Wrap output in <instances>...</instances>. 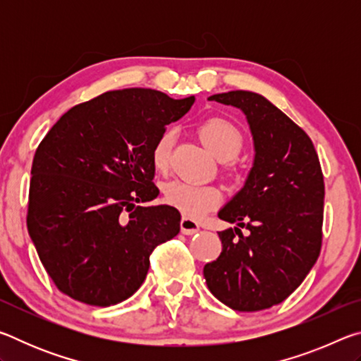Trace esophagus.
<instances>
[{
  "mask_svg": "<svg viewBox=\"0 0 361 361\" xmlns=\"http://www.w3.org/2000/svg\"><path fill=\"white\" fill-rule=\"evenodd\" d=\"M180 228H181V232H183V234H186V235L197 234V232L200 231V226H199V223L195 221V219L189 218V216H183V218H181Z\"/></svg>",
  "mask_w": 361,
  "mask_h": 361,
  "instance_id": "1",
  "label": "esophagus"
}]
</instances>
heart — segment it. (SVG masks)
I'll return each mask as SVG.
<instances>
[{
  "label": "heart",
  "instance_id": "b5f03b06",
  "mask_svg": "<svg viewBox=\"0 0 361 361\" xmlns=\"http://www.w3.org/2000/svg\"><path fill=\"white\" fill-rule=\"evenodd\" d=\"M200 138L207 148L219 161H231L242 148V135L229 121L213 118L205 121L199 129ZM173 130H166L156 140L152 148V164L157 170H166L169 166L170 151L173 145ZM166 199L188 216H200L216 207L221 194L213 186H199L185 181H172L166 186Z\"/></svg>",
  "mask_w": 361,
  "mask_h": 361
}]
</instances>
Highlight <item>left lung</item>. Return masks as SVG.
<instances>
[{"mask_svg":"<svg viewBox=\"0 0 361 361\" xmlns=\"http://www.w3.org/2000/svg\"><path fill=\"white\" fill-rule=\"evenodd\" d=\"M209 100L245 114L255 156L243 186L218 212L235 226L218 232L221 255L207 262L204 277L228 307L255 312L288 298L319 258L323 173L312 140L266 97L231 90Z\"/></svg>","mask_w":361,"mask_h":361,"instance_id":"left-lung-1","label":"left lung"}]
</instances>
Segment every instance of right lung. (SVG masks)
<instances>
[{
  "label": "right lung",
  "instance_id": "right-lung-1",
  "mask_svg": "<svg viewBox=\"0 0 361 361\" xmlns=\"http://www.w3.org/2000/svg\"><path fill=\"white\" fill-rule=\"evenodd\" d=\"M194 95L145 87L106 92L60 118L35 152L28 234L57 288L89 305L126 301L145 282L149 255L180 232L159 195L152 148Z\"/></svg>",
  "mask_w": 361,
  "mask_h": 361
}]
</instances>
